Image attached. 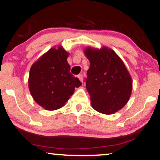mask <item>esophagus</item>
<instances>
[{"mask_svg":"<svg viewBox=\"0 0 160 160\" xmlns=\"http://www.w3.org/2000/svg\"><path fill=\"white\" fill-rule=\"evenodd\" d=\"M78 78H79V80H80V81L82 82V74H79L78 76Z\"/></svg>","mask_w":160,"mask_h":160,"instance_id":"obj_1","label":"esophagus"}]
</instances>
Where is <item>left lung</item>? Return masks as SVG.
<instances>
[{
	"instance_id": "1",
	"label": "left lung",
	"mask_w": 160,
	"mask_h": 160,
	"mask_svg": "<svg viewBox=\"0 0 160 160\" xmlns=\"http://www.w3.org/2000/svg\"><path fill=\"white\" fill-rule=\"evenodd\" d=\"M90 62L86 87L95 111L112 114L126 105L132 89V80L122 59L108 47L86 48Z\"/></svg>"
}]
</instances>
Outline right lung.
Listing matches in <instances>:
<instances>
[{
	"mask_svg": "<svg viewBox=\"0 0 160 160\" xmlns=\"http://www.w3.org/2000/svg\"><path fill=\"white\" fill-rule=\"evenodd\" d=\"M68 52L62 47L51 48L31 68L28 87L33 98L46 110L54 111L65 105L75 87L82 85L70 73Z\"/></svg>",
	"mask_w": 160,
	"mask_h": 160,
	"instance_id": "right-lung-1",
	"label": "right lung"
}]
</instances>
